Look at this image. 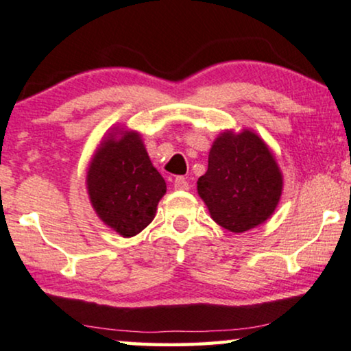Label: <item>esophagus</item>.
Segmentation results:
<instances>
[{
	"instance_id": "esophagus-1",
	"label": "esophagus",
	"mask_w": 351,
	"mask_h": 351,
	"mask_svg": "<svg viewBox=\"0 0 351 351\" xmlns=\"http://www.w3.org/2000/svg\"><path fill=\"white\" fill-rule=\"evenodd\" d=\"M174 189L176 190H189L190 185L186 182L185 177H176L174 179Z\"/></svg>"
}]
</instances>
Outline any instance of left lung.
I'll return each instance as SVG.
<instances>
[{
	"mask_svg": "<svg viewBox=\"0 0 351 351\" xmlns=\"http://www.w3.org/2000/svg\"><path fill=\"white\" fill-rule=\"evenodd\" d=\"M284 176L274 153L252 129L224 130L208 156V171L197 182L213 221L242 234L266 222L279 204Z\"/></svg>",
	"mask_w": 351,
	"mask_h": 351,
	"instance_id": "8db88e82",
	"label": "left lung"
}]
</instances>
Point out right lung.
Returning a JSON list of instances; mask_svg holds the SVG:
<instances>
[{
	"instance_id": "add662e5",
	"label": "right lung",
	"mask_w": 351,
	"mask_h": 351,
	"mask_svg": "<svg viewBox=\"0 0 351 351\" xmlns=\"http://www.w3.org/2000/svg\"><path fill=\"white\" fill-rule=\"evenodd\" d=\"M86 193L97 216L121 237L140 234L156 216L166 182L153 166L142 135L112 127L86 167Z\"/></svg>"
}]
</instances>
